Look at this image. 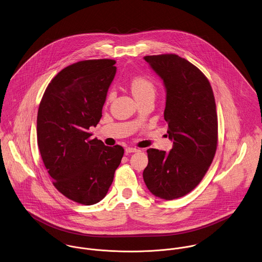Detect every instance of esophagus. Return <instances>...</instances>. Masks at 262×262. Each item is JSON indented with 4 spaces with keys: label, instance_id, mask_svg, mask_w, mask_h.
Returning a JSON list of instances; mask_svg holds the SVG:
<instances>
[{
    "label": "esophagus",
    "instance_id": "34e87169",
    "mask_svg": "<svg viewBox=\"0 0 262 262\" xmlns=\"http://www.w3.org/2000/svg\"><path fill=\"white\" fill-rule=\"evenodd\" d=\"M137 151H139V149H138V148H136V147H130V146H128V147H126V148H125V154L137 152Z\"/></svg>",
    "mask_w": 262,
    "mask_h": 262
}]
</instances>
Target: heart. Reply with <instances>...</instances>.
Masks as SVG:
<instances>
[{"mask_svg": "<svg viewBox=\"0 0 262 262\" xmlns=\"http://www.w3.org/2000/svg\"><path fill=\"white\" fill-rule=\"evenodd\" d=\"M130 89L137 101L146 97H155L156 91H157L155 82L146 77L134 78L130 81ZM113 98H114V92H111L107 95L106 101H112Z\"/></svg>", "mask_w": 262, "mask_h": 262, "instance_id": "obj_1", "label": "heart"}]
</instances>
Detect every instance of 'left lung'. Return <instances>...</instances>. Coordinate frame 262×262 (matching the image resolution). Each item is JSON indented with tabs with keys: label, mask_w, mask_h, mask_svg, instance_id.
Returning <instances> with one entry per match:
<instances>
[{
	"label": "left lung",
	"mask_w": 262,
	"mask_h": 262,
	"mask_svg": "<svg viewBox=\"0 0 262 262\" xmlns=\"http://www.w3.org/2000/svg\"><path fill=\"white\" fill-rule=\"evenodd\" d=\"M166 92L164 120L172 148L146 150L142 177L156 196L171 201L190 192L205 176L217 147V115L211 85L200 69L174 54L143 58Z\"/></svg>",
	"instance_id": "8db88e82"
}]
</instances>
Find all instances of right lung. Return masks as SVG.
<instances>
[{
	"instance_id": "obj_1",
	"label": "right lung",
	"mask_w": 262,
	"mask_h": 262,
	"mask_svg": "<svg viewBox=\"0 0 262 262\" xmlns=\"http://www.w3.org/2000/svg\"><path fill=\"white\" fill-rule=\"evenodd\" d=\"M116 60L78 61L51 81L40 102L37 139L55 187L69 200L92 205L105 196L121 163V145L92 139L101 118Z\"/></svg>"
}]
</instances>
